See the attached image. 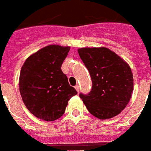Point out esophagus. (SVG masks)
<instances>
[{
    "label": "esophagus",
    "instance_id": "1",
    "mask_svg": "<svg viewBox=\"0 0 151 151\" xmlns=\"http://www.w3.org/2000/svg\"><path fill=\"white\" fill-rule=\"evenodd\" d=\"M75 88H76V90L78 91V92H79V90H80V88H79V85H76V86H75Z\"/></svg>",
    "mask_w": 151,
    "mask_h": 151
}]
</instances>
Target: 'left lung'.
<instances>
[{
    "mask_svg": "<svg viewBox=\"0 0 151 151\" xmlns=\"http://www.w3.org/2000/svg\"><path fill=\"white\" fill-rule=\"evenodd\" d=\"M79 57L90 72L92 88L79 96L90 114L100 119L116 116L126 107L133 91L129 65L106 47L80 48Z\"/></svg>",
    "mask_w": 151,
    "mask_h": 151,
    "instance_id": "8db88e82",
    "label": "left lung"
}]
</instances>
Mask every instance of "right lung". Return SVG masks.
<instances>
[{"mask_svg": "<svg viewBox=\"0 0 151 151\" xmlns=\"http://www.w3.org/2000/svg\"><path fill=\"white\" fill-rule=\"evenodd\" d=\"M69 50V47L47 46L29 57L22 67V98L38 119L50 122L61 117L70 98L77 94L61 68Z\"/></svg>", "mask_w": 151, "mask_h": 151, "instance_id": "obj_1", "label": "right lung"}]
</instances>
